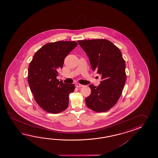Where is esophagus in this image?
Listing matches in <instances>:
<instances>
[{
	"instance_id": "1",
	"label": "esophagus",
	"mask_w": 158,
	"mask_h": 158,
	"mask_svg": "<svg viewBox=\"0 0 158 158\" xmlns=\"http://www.w3.org/2000/svg\"><path fill=\"white\" fill-rule=\"evenodd\" d=\"M75 85H76V86L77 87H82L83 86V85H81L80 84H75Z\"/></svg>"
}]
</instances>
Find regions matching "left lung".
I'll list each match as a JSON object with an SVG mask.
<instances>
[{
  "mask_svg": "<svg viewBox=\"0 0 158 158\" xmlns=\"http://www.w3.org/2000/svg\"><path fill=\"white\" fill-rule=\"evenodd\" d=\"M89 59L91 67L101 75L100 85H90L91 94L85 99L87 107L98 112L110 110L116 103L126 81L125 63L120 49L110 40H78Z\"/></svg>",
  "mask_w": 158,
  "mask_h": 158,
  "instance_id": "1",
  "label": "left lung"
}]
</instances>
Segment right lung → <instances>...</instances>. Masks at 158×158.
<instances>
[{
  "label": "right lung",
  "mask_w": 158,
  "mask_h": 158,
  "mask_svg": "<svg viewBox=\"0 0 158 158\" xmlns=\"http://www.w3.org/2000/svg\"><path fill=\"white\" fill-rule=\"evenodd\" d=\"M78 44L74 41H57L44 44L34 54L28 68V83L34 99L43 110L52 114L64 111L73 84H64L56 77L64 59Z\"/></svg>",
  "instance_id": "1"
}]
</instances>
